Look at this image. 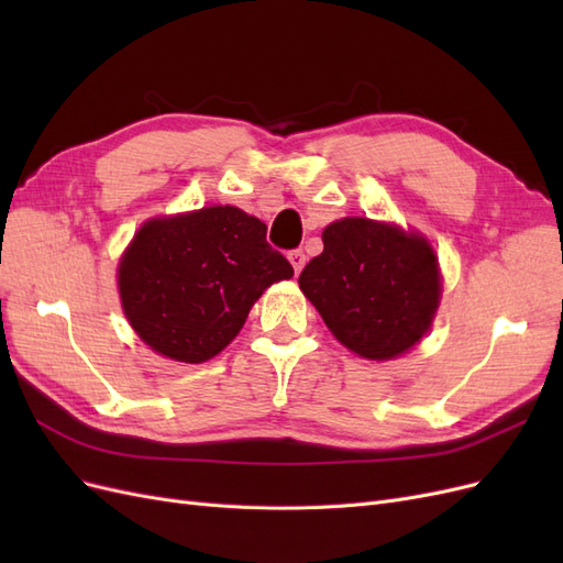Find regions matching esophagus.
<instances>
[{
	"instance_id": "esophagus-1",
	"label": "esophagus",
	"mask_w": 563,
	"mask_h": 563,
	"mask_svg": "<svg viewBox=\"0 0 563 563\" xmlns=\"http://www.w3.org/2000/svg\"><path fill=\"white\" fill-rule=\"evenodd\" d=\"M288 261H291V265H294V269H296V275H298V272H300L302 265H305V253H302L300 249H296V251L288 253Z\"/></svg>"
}]
</instances>
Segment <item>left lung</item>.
Masks as SVG:
<instances>
[{
	"label": "left lung",
	"instance_id": "1",
	"mask_svg": "<svg viewBox=\"0 0 563 563\" xmlns=\"http://www.w3.org/2000/svg\"><path fill=\"white\" fill-rule=\"evenodd\" d=\"M321 240L323 251L305 265L298 284L331 333L366 360L411 350L439 305L432 246L368 218L335 220Z\"/></svg>",
	"mask_w": 563,
	"mask_h": 563
}]
</instances>
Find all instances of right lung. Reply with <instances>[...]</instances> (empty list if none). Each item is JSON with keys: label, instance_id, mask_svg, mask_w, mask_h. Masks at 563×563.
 <instances>
[{"label": "right lung", "instance_id": "1", "mask_svg": "<svg viewBox=\"0 0 563 563\" xmlns=\"http://www.w3.org/2000/svg\"><path fill=\"white\" fill-rule=\"evenodd\" d=\"M265 234V223L234 207L147 220L119 263L133 331L168 360H211L240 333L265 288L294 277Z\"/></svg>", "mask_w": 563, "mask_h": 563}]
</instances>
